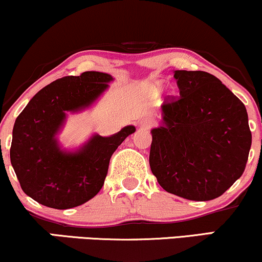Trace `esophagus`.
Segmentation results:
<instances>
[{"mask_svg":"<svg viewBox=\"0 0 262 262\" xmlns=\"http://www.w3.org/2000/svg\"><path fill=\"white\" fill-rule=\"evenodd\" d=\"M154 124H155V123H154L152 119H150V118H144V119H141V121L139 122V127L140 128H144V129L152 128Z\"/></svg>","mask_w":262,"mask_h":262,"instance_id":"obj_1","label":"esophagus"}]
</instances>
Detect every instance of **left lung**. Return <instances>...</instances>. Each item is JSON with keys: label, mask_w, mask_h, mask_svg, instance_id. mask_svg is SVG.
Listing matches in <instances>:
<instances>
[{"label": "left lung", "mask_w": 262, "mask_h": 262, "mask_svg": "<svg viewBox=\"0 0 262 262\" xmlns=\"http://www.w3.org/2000/svg\"><path fill=\"white\" fill-rule=\"evenodd\" d=\"M174 78L179 97L163 103V125L151 130V172L168 193L194 201L216 199L247 166V108L207 72L176 71Z\"/></svg>", "instance_id": "left-lung-1"}]
</instances>
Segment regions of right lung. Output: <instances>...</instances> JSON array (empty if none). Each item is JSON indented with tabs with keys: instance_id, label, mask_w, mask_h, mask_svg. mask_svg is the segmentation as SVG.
<instances>
[{
	"instance_id": "add662e5",
	"label": "right lung",
	"mask_w": 262,
	"mask_h": 262,
	"mask_svg": "<svg viewBox=\"0 0 262 262\" xmlns=\"http://www.w3.org/2000/svg\"><path fill=\"white\" fill-rule=\"evenodd\" d=\"M113 79L100 72L68 75L42 88L15 119L11 163L28 196L47 207L72 209L102 188L112 154L135 127L112 137L94 135L77 152H63L56 141L66 111L90 106Z\"/></svg>"
}]
</instances>
